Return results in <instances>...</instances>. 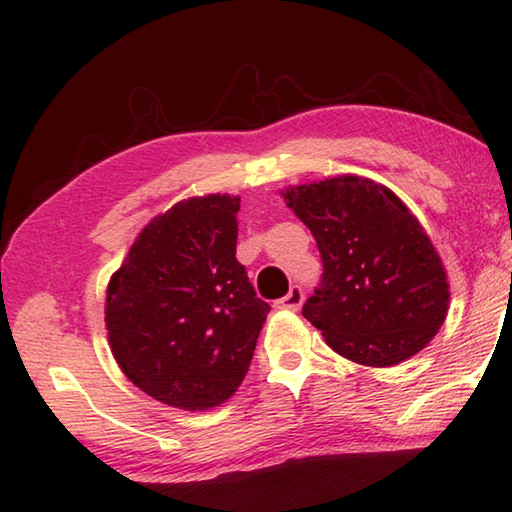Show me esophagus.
<instances>
[{
	"mask_svg": "<svg viewBox=\"0 0 512 512\" xmlns=\"http://www.w3.org/2000/svg\"><path fill=\"white\" fill-rule=\"evenodd\" d=\"M304 302V293L300 286H291V291H288L282 300L275 302V309H286V311H297Z\"/></svg>",
	"mask_w": 512,
	"mask_h": 512,
	"instance_id": "34e87169",
	"label": "esophagus"
}]
</instances>
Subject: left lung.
I'll return each mask as SVG.
<instances>
[{
    "label": "left lung",
    "instance_id": "1",
    "mask_svg": "<svg viewBox=\"0 0 512 512\" xmlns=\"http://www.w3.org/2000/svg\"><path fill=\"white\" fill-rule=\"evenodd\" d=\"M282 197L318 241L322 284L302 315L327 345L367 367L398 365L430 345L450 284L412 210L356 174L288 185Z\"/></svg>",
    "mask_w": 512,
    "mask_h": 512
}]
</instances>
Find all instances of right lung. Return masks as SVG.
<instances>
[{
    "instance_id": "1",
    "label": "right lung",
    "mask_w": 512,
    "mask_h": 512,
    "mask_svg": "<svg viewBox=\"0 0 512 512\" xmlns=\"http://www.w3.org/2000/svg\"><path fill=\"white\" fill-rule=\"evenodd\" d=\"M239 197H190L138 232L105 300L109 347L132 383L176 410L237 392L271 311L237 262Z\"/></svg>"
}]
</instances>
